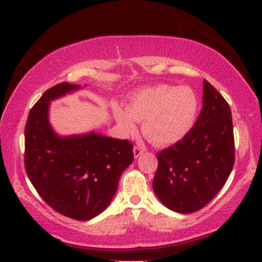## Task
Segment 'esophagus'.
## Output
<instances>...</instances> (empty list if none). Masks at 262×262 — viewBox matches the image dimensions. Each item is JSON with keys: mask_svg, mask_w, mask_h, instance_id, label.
<instances>
[{"mask_svg": "<svg viewBox=\"0 0 262 262\" xmlns=\"http://www.w3.org/2000/svg\"><path fill=\"white\" fill-rule=\"evenodd\" d=\"M133 152H134V157H135V159H137L138 157H140V155H142V154H143L144 149H143L141 146H135V147H134V149H133Z\"/></svg>", "mask_w": 262, "mask_h": 262, "instance_id": "esophagus-1", "label": "esophagus"}]
</instances>
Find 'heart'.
Returning <instances> with one entry per match:
<instances>
[{
  "mask_svg": "<svg viewBox=\"0 0 262 262\" xmlns=\"http://www.w3.org/2000/svg\"><path fill=\"white\" fill-rule=\"evenodd\" d=\"M199 101L191 88L159 84L135 92L127 109L115 105L114 114L125 135H134L137 120L143 134L157 146H171L183 140L197 118Z\"/></svg>",
  "mask_w": 262,
  "mask_h": 262,
  "instance_id": "obj_1",
  "label": "heart"
}]
</instances>
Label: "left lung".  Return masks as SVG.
Segmentation results:
<instances>
[{
    "mask_svg": "<svg viewBox=\"0 0 262 262\" xmlns=\"http://www.w3.org/2000/svg\"><path fill=\"white\" fill-rule=\"evenodd\" d=\"M203 108L188 135L158 153L153 190L161 203L189 214L213 199L234 165L232 114L223 96L204 80Z\"/></svg>",
    "mask_w": 262,
    "mask_h": 262,
    "instance_id": "obj_1",
    "label": "left lung"
}]
</instances>
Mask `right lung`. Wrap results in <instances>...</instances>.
<instances>
[{
  "instance_id": "right-lung-1",
  "label": "right lung",
  "mask_w": 262,
  "mask_h": 262,
  "mask_svg": "<svg viewBox=\"0 0 262 262\" xmlns=\"http://www.w3.org/2000/svg\"><path fill=\"white\" fill-rule=\"evenodd\" d=\"M80 88L59 83L31 108L25 129V168L39 196L54 210L88 221L108 207L134 153L128 140L94 132L60 137L52 129L49 102Z\"/></svg>"
}]
</instances>
